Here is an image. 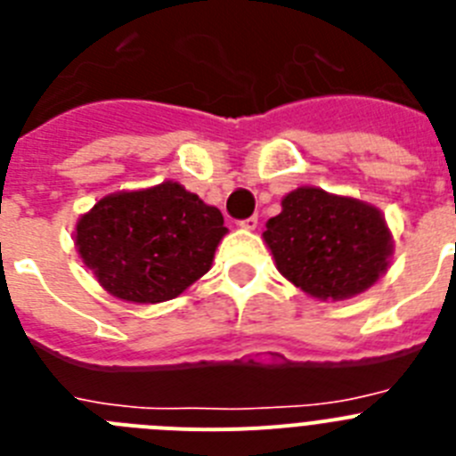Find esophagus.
<instances>
[{
	"mask_svg": "<svg viewBox=\"0 0 456 456\" xmlns=\"http://www.w3.org/2000/svg\"><path fill=\"white\" fill-rule=\"evenodd\" d=\"M240 225L244 228V231H256L257 228V216H248V219L240 221Z\"/></svg>",
	"mask_w": 456,
	"mask_h": 456,
	"instance_id": "obj_1",
	"label": "esophagus"
}]
</instances>
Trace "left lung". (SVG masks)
<instances>
[{"mask_svg":"<svg viewBox=\"0 0 456 456\" xmlns=\"http://www.w3.org/2000/svg\"><path fill=\"white\" fill-rule=\"evenodd\" d=\"M263 232L276 269L315 299H349L388 269L393 235L374 205L299 187Z\"/></svg>","mask_w":456,"mask_h":456,"instance_id":"obj_1","label":"left lung"}]
</instances>
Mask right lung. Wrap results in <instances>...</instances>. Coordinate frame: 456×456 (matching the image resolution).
I'll return each instance as SVG.
<instances>
[{"instance_id": "add662e5", "label": "right lung", "mask_w": 456, "mask_h": 456, "mask_svg": "<svg viewBox=\"0 0 456 456\" xmlns=\"http://www.w3.org/2000/svg\"><path fill=\"white\" fill-rule=\"evenodd\" d=\"M225 232L219 209L168 180L100 199L79 216L75 247L109 294L159 304L209 272Z\"/></svg>"}]
</instances>
